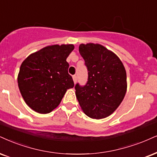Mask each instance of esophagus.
<instances>
[{
  "label": "esophagus",
  "mask_w": 157,
  "mask_h": 157,
  "mask_svg": "<svg viewBox=\"0 0 157 157\" xmlns=\"http://www.w3.org/2000/svg\"><path fill=\"white\" fill-rule=\"evenodd\" d=\"M73 82H74V83L75 84V83H76V82H77V76H76V75H73Z\"/></svg>",
  "instance_id": "obj_1"
}]
</instances>
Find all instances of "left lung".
<instances>
[{
    "instance_id": "obj_1",
    "label": "left lung",
    "mask_w": 157,
    "mask_h": 157,
    "mask_svg": "<svg viewBox=\"0 0 157 157\" xmlns=\"http://www.w3.org/2000/svg\"><path fill=\"white\" fill-rule=\"evenodd\" d=\"M79 53L88 70V82L75 85V96L84 113L92 119L109 117L119 107L127 92V73L113 52L98 44H82Z\"/></svg>"
}]
</instances>
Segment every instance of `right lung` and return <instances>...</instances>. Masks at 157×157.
Returning <instances> with one entry per match:
<instances>
[{
  "instance_id": "1",
  "label": "right lung",
  "mask_w": 157,
  "mask_h": 157,
  "mask_svg": "<svg viewBox=\"0 0 157 157\" xmlns=\"http://www.w3.org/2000/svg\"><path fill=\"white\" fill-rule=\"evenodd\" d=\"M73 44L47 46L28 56L19 69L18 86L31 109L49 113L60 103L68 89L74 86L66 61Z\"/></svg>"
}]
</instances>
